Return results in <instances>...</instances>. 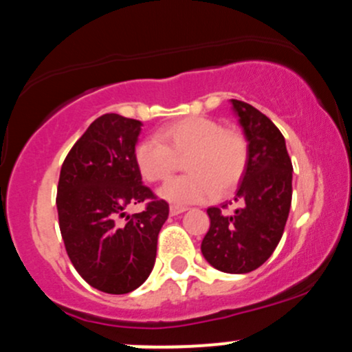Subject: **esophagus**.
I'll return each mask as SVG.
<instances>
[{
	"instance_id": "1",
	"label": "esophagus",
	"mask_w": 352,
	"mask_h": 352,
	"mask_svg": "<svg viewBox=\"0 0 352 352\" xmlns=\"http://www.w3.org/2000/svg\"><path fill=\"white\" fill-rule=\"evenodd\" d=\"M184 211H186V208H184V206H177V205H173L171 208H169V213H171L173 217H176V214H181V213H184Z\"/></svg>"
}]
</instances>
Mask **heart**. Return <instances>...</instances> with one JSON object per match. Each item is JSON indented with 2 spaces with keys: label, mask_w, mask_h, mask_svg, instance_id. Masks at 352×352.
Masks as SVG:
<instances>
[{
  "label": "heart",
  "mask_w": 352,
  "mask_h": 352,
  "mask_svg": "<svg viewBox=\"0 0 352 352\" xmlns=\"http://www.w3.org/2000/svg\"><path fill=\"white\" fill-rule=\"evenodd\" d=\"M184 157L188 175L160 190L162 199L177 206L208 201L217 188H235L247 168L248 144L241 132L223 129L211 117L190 116L161 127L156 138L144 139L134 149L135 166L149 183L168 179Z\"/></svg>",
  "instance_id": "1"
}]
</instances>
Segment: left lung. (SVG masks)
I'll use <instances>...</instances> for the list:
<instances>
[{
    "label": "left lung",
    "instance_id": "1",
    "mask_svg": "<svg viewBox=\"0 0 352 352\" xmlns=\"http://www.w3.org/2000/svg\"><path fill=\"white\" fill-rule=\"evenodd\" d=\"M232 105L248 142L247 168L235 195L241 206L232 214L208 208L210 230L201 253L217 270L248 274L263 265L280 241L292 203L294 169L277 126L247 102L232 99Z\"/></svg>",
    "mask_w": 352,
    "mask_h": 352
}]
</instances>
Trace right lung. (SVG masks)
<instances>
[{
    "mask_svg": "<svg viewBox=\"0 0 352 352\" xmlns=\"http://www.w3.org/2000/svg\"><path fill=\"white\" fill-rule=\"evenodd\" d=\"M141 120L104 114L62 164L56 210L65 250L80 277L105 294H129L156 262L157 235L169 205L142 184L134 161ZM149 201L144 212L129 206Z\"/></svg>",
    "mask_w": 352,
    "mask_h": 352,
    "instance_id": "right-lung-1",
    "label": "right lung"
}]
</instances>
